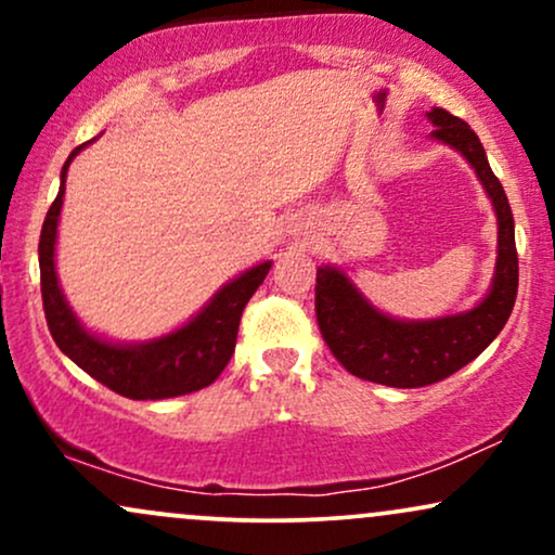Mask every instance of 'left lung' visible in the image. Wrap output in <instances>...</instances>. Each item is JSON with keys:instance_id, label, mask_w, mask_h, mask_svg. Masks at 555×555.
<instances>
[{"instance_id": "8db88e82", "label": "left lung", "mask_w": 555, "mask_h": 555, "mask_svg": "<svg viewBox=\"0 0 555 555\" xmlns=\"http://www.w3.org/2000/svg\"><path fill=\"white\" fill-rule=\"evenodd\" d=\"M433 138L467 158L499 219V258L490 292L467 313L433 321H397L375 310L354 289L347 273L321 266L315 276V318L331 354L362 380L393 388L430 386L473 362L506 326L517 302L519 260L514 245V216L499 177L473 127L446 109L428 112Z\"/></svg>"}]
</instances>
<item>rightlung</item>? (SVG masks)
Returning <instances> with one entry per match:
<instances>
[{
	"mask_svg": "<svg viewBox=\"0 0 555 555\" xmlns=\"http://www.w3.org/2000/svg\"><path fill=\"white\" fill-rule=\"evenodd\" d=\"M88 143L78 145L62 167L60 193L43 219L41 240H38L43 313H47L52 339L91 378L127 399H169L201 391V388L211 386L227 367V362L232 360L242 310L263 284L271 260L253 266L234 282L221 286L193 321L162 339L145 344H112L88 334L62 295L54 271L56 224H60L62 197H65V177L69 162Z\"/></svg>",
	"mask_w": 555,
	"mask_h": 555,
	"instance_id": "obj_1",
	"label": "right lung"
}]
</instances>
